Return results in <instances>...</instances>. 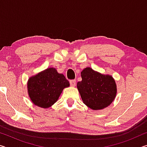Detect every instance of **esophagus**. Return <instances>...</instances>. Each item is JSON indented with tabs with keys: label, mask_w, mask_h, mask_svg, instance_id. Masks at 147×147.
<instances>
[{
	"label": "esophagus",
	"mask_w": 147,
	"mask_h": 147,
	"mask_svg": "<svg viewBox=\"0 0 147 147\" xmlns=\"http://www.w3.org/2000/svg\"><path fill=\"white\" fill-rule=\"evenodd\" d=\"M76 82L75 80H70V85L72 87H74L76 86Z\"/></svg>",
	"instance_id": "1"
}]
</instances>
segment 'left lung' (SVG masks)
Here are the masks:
<instances>
[{
	"label": "left lung",
	"instance_id": "obj_1",
	"mask_svg": "<svg viewBox=\"0 0 147 147\" xmlns=\"http://www.w3.org/2000/svg\"><path fill=\"white\" fill-rule=\"evenodd\" d=\"M81 76L82 80L77 83V88L87 106L97 110L110 105L117 94L116 83L112 76L101 74L90 67L84 69Z\"/></svg>",
	"mask_w": 147,
	"mask_h": 147
}]
</instances>
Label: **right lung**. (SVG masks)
Instances as JSON below:
<instances>
[{
    "instance_id": "1",
    "label": "right lung",
    "mask_w": 147,
    "mask_h": 147,
    "mask_svg": "<svg viewBox=\"0 0 147 147\" xmlns=\"http://www.w3.org/2000/svg\"><path fill=\"white\" fill-rule=\"evenodd\" d=\"M69 82L55 68H48L30 77L27 83L30 98L34 105L43 108L53 106L58 100Z\"/></svg>"
}]
</instances>
